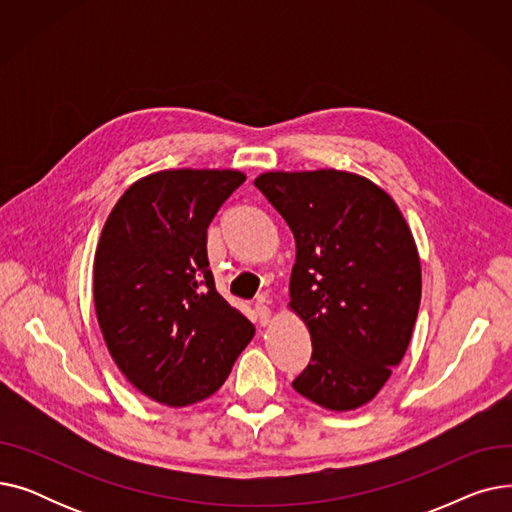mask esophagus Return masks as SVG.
<instances>
[{"label":"esophagus","mask_w":512,"mask_h":512,"mask_svg":"<svg viewBox=\"0 0 512 512\" xmlns=\"http://www.w3.org/2000/svg\"><path fill=\"white\" fill-rule=\"evenodd\" d=\"M255 319H257L259 326H267L272 321V309L263 305V303H257L255 305Z\"/></svg>","instance_id":"34e87169"}]
</instances>
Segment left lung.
I'll use <instances>...</instances> for the list:
<instances>
[{
	"instance_id": "8db88e82",
	"label": "left lung",
	"mask_w": 512,
	"mask_h": 512,
	"mask_svg": "<svg viewBox=\"0 0 512 512\" xmlns=\"http://www.w3.org/2000/svg\"><path fill=\"white\" fill-rule=\"evenodd\" d=\"M294 234L290 311L313 353L292 388L328 411L375 398L405 357L421 303L415 238L394 199L342 170L255 178Z\"/></svg>"
}]
</instances>
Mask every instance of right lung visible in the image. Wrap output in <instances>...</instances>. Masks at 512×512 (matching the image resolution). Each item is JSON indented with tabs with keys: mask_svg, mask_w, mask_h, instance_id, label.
<instances>
[{
	"mask_svg": "<svg viewBox=\"0 0 512 512\" xmlns=\"http://www.w3.org/2000/svg\"><path fill=\"white\" fill-rule=\"evenodd\" d=\"M245 180L238 170L149 174L101 230L93 299L103 340L124 378L161 405L218 392L255 334L215 290L207 261V226Z\"/></svg>",
	"mask_w": 512,
	"mask_h": 512,
	"instance_id": "add662e5",
	"label": "right lung"
}]
</instances>
